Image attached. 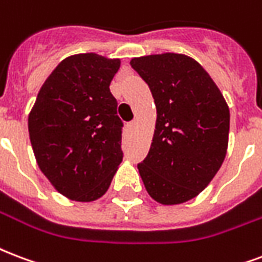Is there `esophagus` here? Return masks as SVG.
I'll return each mask as SVG.
<instances>
[{
	"label": "esophagus",
	"instance_id": "1",
	"mask_svg": "<svg viewBox=\"0 0 262 262\" xmlns=\"http://www.w3.org/2000/svg\"><path fill=\"white\" fill-rule=\"evenodd\" d=\"M127 127H129L130 130H135L136 127H137V121H130V122L127 123Z\"/></svg>",
	"mask_w": 262,
	"mask_h": 262
}]
</instances>
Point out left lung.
<instances>
[{
    "label": "left lung",
    "mask_w": 262,
    "mask_h": 262,
    "mask_svg": "<svg viewBox=\"0 0 262 262\" xmlns=\"http://www.w3.org/2000/svg\"><path fill=\"white\" fill-rule=\"evenodd\" d=\"M157 105V126L148 155L137 165L147 192L163 205L201 193L224 162L229 110L210 75L184 55L132 59Z\"/></svg>",
    "instance_id": "1"
}]
</instances>
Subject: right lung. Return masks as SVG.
I'll return each mask as SVG.
<instances>
[{
	"instance_id": "add662e5",
	"label": "right lung",
	"mask_w": 262,
	"mask_h": 262,
	"mask_svg": "<svg viewBox=\"0 0 262 262\" xmlns=\"http://www.w3.org/2000/svg\"><path fill=\"white\" fill-rule=\"evenodd\" d=\"M118 59L70 56L56 67L29 115L30 141L41 171L64 196H103L122 162L123 122L110 83Z\"/></svg>"
}]
</instances>
